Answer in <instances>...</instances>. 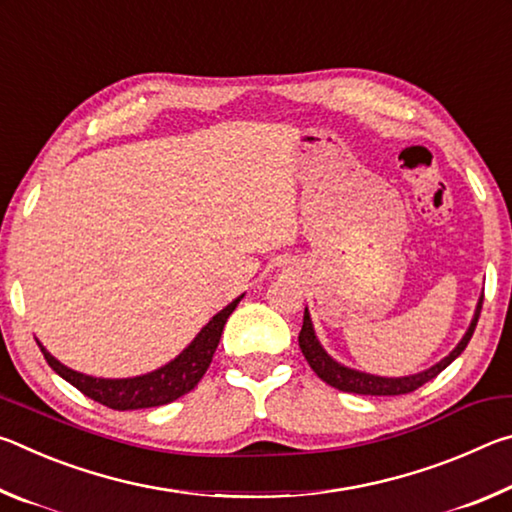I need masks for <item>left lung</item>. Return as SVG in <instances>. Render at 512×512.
<instances>
[{
    "label": "left lung",
    "instance_id": "8db88e82",
    "mask_svg": "<svg viewBox=\"0 0 512 512\" xmlns=\"http://www.w3.org/2000/svg\"><path fill=\"white\" fill-rule=\"evenodd\" d=\"M481 307H483V296L479 300V305H476V314L470 329H467L463 341L456 345L452 350L449 357H445L436 366H431L429 370L418 372V375H411V377H377V375H366V372H359V370H352V368H345L341 363H336L329 354L320 348V343L314 334V327H311V318L305 309V318H302V329H300V336H298V343H300V350L305 354L307 363L311 366V370L316 372V375L325 381V384L339 388L343 393H357V395H406V393H413L418 391L422 384H427L433 377H438L440 372H443L449 363H452L458 354H461L467 343H470L472 334H474V327L479 323V316H481Z\"/></svg>",
    "mask_w": 512,
    "mask_h": 512
}]
</instances>
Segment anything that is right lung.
Instances as JSON below:
<instances>
[{
	"label": "right lung",
	"instance_id": "add662e5",
	"mask_svg": "<svg viewBox=\"0 0 512 512\" xmlns=\"http://www.w3.org/2000/svg\"><path fill=\"white\" fill-rule=\"evenodd\" d=\"M241 298L244 296L232 300L228 307L219 311V314H216L210 323L198 332L196 339L189 343V348L180 352L171 363L142 377L97 379L90 375H81V372L69 370L67 366H63V363L51 357L40 343L38 345H40V352L45 354L49 366L54 368L65 381H69L74 388H79L83 395H88L90 400L115 411L151 409V406H162L178 400V397H183L185 393L192 391L198 381L203 379L205 370L210 368L212 363L216 345H219L225 320H228L232 311H235Z\"/></svg>",
	"mask_w": 512,
	"mask_h": 512
}]
</instances>
